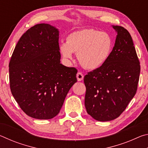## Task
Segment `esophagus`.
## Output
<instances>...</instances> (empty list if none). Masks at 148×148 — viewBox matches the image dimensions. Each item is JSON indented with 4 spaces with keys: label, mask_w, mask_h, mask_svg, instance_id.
Wrapping results in <instances>:
<instances>
[{
    "label": "esophagus",
    "mask_w": 148,
    "mask_h": 148,
    "mask_svg": "<svg viewBox=\"0 0 148 148\" xmlns=\"http://www.w3.org/2000/svg\"><path fill=\"white\" fill-rule=\"evenodd\" d=\"M77 77V81H82L84 79V75L81 72H77V74L76 75Z\"/></svg>",
    "instance_id": "1"
}]
</instances>
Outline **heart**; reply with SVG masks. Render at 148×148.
<instances>
[{
  "instance_id": "1",
  "label": "heart",
  "mask_w": 148,
  "mask_h": 148,
  "mask_svg": "<svg viewBox=\"0 0 148 148\" xmlns=\"http://www.w3.org/2000/svg\"><path fill=\"white\" fill-rule=\"evenodd\" d=\"M112 40L104 32L83 29L71 33L66 43L61 44L60 51L67 61L73 59L72 53H77L79 63L85 69L96 70L108 59L112 49Z\"/></svg>"
}]
</instances>
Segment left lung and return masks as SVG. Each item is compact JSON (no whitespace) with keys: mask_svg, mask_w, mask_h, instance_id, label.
<instances>
[{"mask_svg":"<svg viewBox=\"0 0 148 148\" xmlns=\"http://www.w3.org/2000/svg\"><path fill=\"white\" fill-rule=\"evenodd\" d=\"M117 32L114 47L101 67L84 77L85 106L99 121L115 119L126 109L137 91L140 65L132 37L127 29L113 25Z\"/></svg>","mask_w":148,"mask_h":148,"instance_id":"1","label":"left lung"}]
</instances>
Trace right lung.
I'll use <instances>...</instances> for the list:
<instances>
[{
	"label": "right lung",
	"instance_id": "1",
	"mask_svg": "<svg viewBox=\"0 0 148 148\" xmlns=\"http://www.w3.org/2000/svg\"><path fill=\"white\" fill-rule=\"evenodd\" d=\"M59 33L49 24L32 27L20 38L10 61L12 94L32 118L56 117L77 82V69L60 63Z\"/></svg>",
	"mask_w": 148,
	"mask_h": 148
}]
</instances>
